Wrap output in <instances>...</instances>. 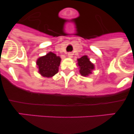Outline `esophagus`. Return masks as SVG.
Returning a JSON list of instances; mask_svg holds the SVG:
<instances>
[{"label": "esophagus", "instance_id": "obj_1", "mask_svg": "<svg viewBox=\"0 0 134 134\" xmlns=\"http://www.w3.org/2000/svg\"><path fill=\"white\" fill-rule=\"evenodd\" d=\"M72 55H73V54H72V53H68V57H69V58H72Z\"/></svg>", "mask_w": 134, "mask_h": 134}]
</instances>
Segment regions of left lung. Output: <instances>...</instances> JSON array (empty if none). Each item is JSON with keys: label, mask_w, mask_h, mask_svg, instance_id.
Wrapping results in <instances>:
<instances>
[{"label": "left lung", "mask_w": 134, "mask_h": 134, "mask_svg": "<svg viewBox=\"0 0 134 134\" xmlns=\"http://www.w3.org/2000/svg\"><path fill=\"white\" fill-rule=\"evenodd\" d=\"M77 65L80 68V73L83 76H87L91 74L95 68L93 64L90 62V58L86 55L77 59Z\"/></svg>", "instance_id": "8db88e82"}]
</instances>
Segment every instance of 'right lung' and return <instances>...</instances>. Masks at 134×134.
I'll list each match as a JSON object with an SVG mask.
<instances>
[{"label": "right lung", "mask_w": 134, "mask_h": 134, "mask_svg": "<svg viewBox=\"0 0 134 134\" xmlns=\"http://www.w3.org/2000/svg\"><path fill=\"white\" fill-rule=\"evenodd\" d=\"M60 61V58L52 52L40 57L36 62L39 73L43 77H53L58 73Z\"/></svg>", "instance_id": "obj_1"}]
</instances>
